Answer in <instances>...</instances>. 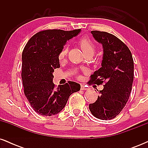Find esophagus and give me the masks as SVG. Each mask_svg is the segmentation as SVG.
<instances>
[{
	"mask_svg": "<svg viewBox=\"0 0 148 148\" xmlns=\"http://www.w3.org/2000/svg\"><path fill=\"white\" fill-rule=\"evenodd\" d=\"M81 89L82 90H89V88H88L87 86H84V84H81Z\"/></svg>",
	"mask_w": 148,
	"mask_h": 148,
	"instance_id": "1",
	"label": "esophagus"
}]
</instances>
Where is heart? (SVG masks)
Returning <instances> with one entry per match:
<instances>
[{
	"mask_svg": "<svg viewBox=\"0 0 148 148\" xmlns=\"http://www.w3.org/2000/svg\"><path fill=\"white\" fill-rule=\"evenodd\" d=\"M79 45L80 47H81V50L84 51L85 54L88 53L89 52L94 53L95 50V46L94 43L90 39L86 38V37L81 38L79 40ZM67 51H68V47L67 46H64V48L62 49L60 54H59V58H63L67 55Z\"/></svg>",
	"mask_w": 148,
	"mask_h": 148,
	"instance_id": "b5f03b06",
	"label": "heart"
}]
</instances>
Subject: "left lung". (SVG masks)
I'll return each instance as SVG.
<instances>
[{
    "instance_id": "8db88e82",
    "label": "left lung",
    "mask_w": 148,
    "mask_h": 148,
    "mask_svg": "<svg viewBox=\"0 0 148 148\" xmlns=\"http://www.w3.org/2000/svg\"><path fill=\"white\" fill-rule=\"evenodd\" d=\"M93 37L103 47L101 67L91 75L90 81L102 84L103 89L93 103L92 114L100 120L115 118L125 106L130 97L134 80V60L127 46L115 35L92 30Z\"/></svg>"
}]
</instances>
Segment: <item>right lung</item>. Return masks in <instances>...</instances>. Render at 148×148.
I'll return each mask as SVG.
<instances>
[{
	"instance_id": "1",
	"label": "right lung",
	"mask_w": 148,
	"mask_h": 148,
	"mask_svg": "<svg viewBox=\"0 0 148 148\" xmlns=\"http://www.w3.org/2000/svg\"><path fill=\"white\" fill-rule=\"evenodd\" d=\"M81 29L64 31L45 30L34 35L22 53L23 90L30 106L38 114L51 116L63 109L69 96L80 90V84L69 81L55 87L54 69L60 67L59 54L67 40Z\"/></svg>"
}]
</instances>
